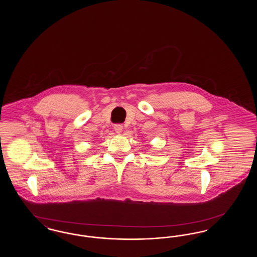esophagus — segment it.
Here are the masks:
<instances>
[{
    "instance_id": "obj_1",
    "label": "esophagus",
    "mask_w": 257,
    "mask_h": 257,
    "mask_svg": "<svg viewBox=\"0 0 257 257\" xmlns=\"http://www.w3.org/2000/svg\"><path fill=\"white\" fill-rule=\"evenodd\" d=\"M113 129H114L115 133L120 134V133L122 132L123 126L121 124H115V125H114V127H113Z\"/></svg>"
}]
</instances>
